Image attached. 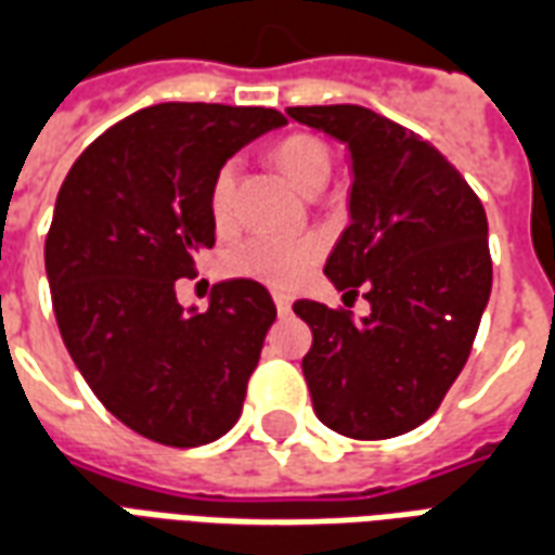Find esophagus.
Returning <instances> with one entry per match:
<instances>
[{"label": "esophagus", "instance_id": "obj_1", "mask_svg": "<svg viewBox=\"0 0 555 555\" xmlns=\"http://www.w3.org/2000/svg\"><path fill=\"white\" fill-rule=\"evenodd\" d=\"M273 302H276V312L279 314H288L291 312V294H285V291H273Z\"/></svg>", "mask_w": 555, "mask_h": 555}]
</instances>
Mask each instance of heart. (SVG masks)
<instances>
[{"mask_svg": "<svg viewBox=\"0 0 555 555\" xmlns=\"http://www.w3.org/2000/svg\"><path fill=\"white\" fill-rule=\"evenodd\" d=\"M273 159L302 193L321 190L330 178V147L312 133H291L279 139ZM237 163L225 159L207 186V210L217 229H229L234 219ZM324 258V241L318 234H246L222 253V270L229 276L253 279L270 288H297L314 264Z\"/></svg>", "mask_w": 555, "mask_h": 555, "instance_id": "heart-1", "label": "heart"}]
</instances>
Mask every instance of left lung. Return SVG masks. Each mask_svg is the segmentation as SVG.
Listing matches in <instances>:
<instances>
[{"label":"left lung","mask_w":555,"mask_h":555,"mask_svg":"<svg viewBox=\"0 0 555 555\" xmlns=\"http://www.w3.org/2000/svg\"><path fill=\"white\" fill-rule=\"evenodd\" d=\"M288 115L350 145V225L324 273L372 302L362 321L294 302L312 330L302 374L314 413L353 440H389L434 416L469 360L493 282L488 217L464 175L408 127L350 103Z\"/></svg>","instance_id":"obj_1"}]
</instances>
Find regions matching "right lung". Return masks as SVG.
Here are the masks:
<instances>
[{"mask_svg":"<svg viewBox=\"0 0 555 555\" xmlns=\"http://www.w3.org/2000/svg\"><path fill=\"white\" fill-rule=\"evenodd\" d=\"M279 125L264 106L157 103L94 139L59 190L43 246L59 333L103 408L147 440L193 449L241 418L276 306L229 279L190 314L175 282L214 246V171Z\"/></svg>","mask_w":555,"mask_h":555,"instance_id":"add662e5","label":"right lung"}]
</instances>
